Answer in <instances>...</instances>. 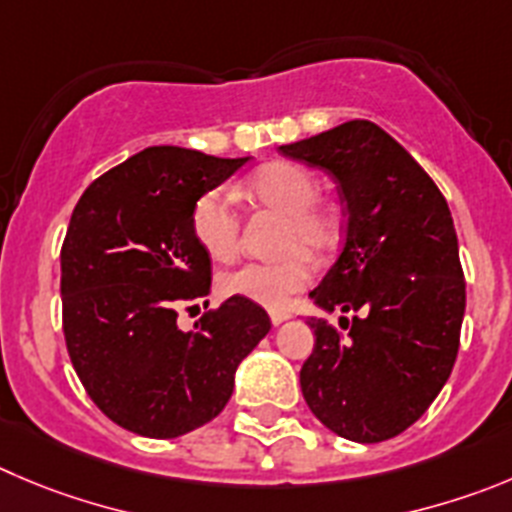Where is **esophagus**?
I'll return each instance as SVG.
<instances>
[{"instance_id": "obj_1", "label": "esophagus", "mask_w": 512, "mask_h": 512, "mask_svg": "<svg viewBox=\"0 0 512 512\" xmlns=\"http://www.w3.org/2000/svg\"><path fill=\"white\" fill-rule=\"evenodd\" d=\"M270 321H272V326H280V323L290 321V313H285V310H272Z\"/></svg>"}]
</instances>
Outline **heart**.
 I'll return each mask as SVG.
<instances>
[{"label":"heart","mask_w":512,"mask_h":512,"mask_svg":"<svg viewBox=\"0 0 512 512\" xmlns=\"http://www.w3.org/2000/svg\"><path fill=\"white\" fill-rule=\"evenodd\" d=\"M250 194L265 207L288 217L285 247L288 257L278 262H245L224 272L219 288L227 295L252 300L270 310H283L313 280V257L336 245L341 219L321 199V184L305 166L278 161L257 171L250 179ZM240 212L229 189H209L191 209V232L199 247L214 260H229L240 250ZM303 246V251L297 247Z\"/></svg>","instance_id":"b5f03b06"}]
</instances>
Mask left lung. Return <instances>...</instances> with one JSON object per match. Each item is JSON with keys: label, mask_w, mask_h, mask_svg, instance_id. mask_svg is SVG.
Returning <instances> with one entry per match:
<instances>
[{"label": "left lung", "mask_w": 512, "mask_h": 512, "mask_svg": "<svg viewBox=\"0 0 512 512\" xmlns=\"http://www.w3.org/2000/svg\"><path fill=\"white\" fill-rule=\"evenodd\" d=\"M323 169L346 202V242L310 293L353 310L341 333L310 315L315 346L300 369L310 412L331 432L371 444L412 427L447 384L460 348L465 275L447 199L427 171L371 121H348L280 146Z\"/></svg>", "instance_id": "8db88e82"}]
</instances>
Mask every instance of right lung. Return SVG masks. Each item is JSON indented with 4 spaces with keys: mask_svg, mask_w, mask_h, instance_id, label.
I'll use <instances>...</instances> for the list:
<instances>
[{
    "mask_svg": "<svg viewBox=\"0 0 512 512\" xmlns=\"http://www.w3.org/2000/svg\"><path fill=\"white\" fill-rule=\"evenodd\" d=\"M151 146L83 191L60 252L62 331L95 407L141 437L212 422L242 358L270 333L265 308L224 300L181 331L176 308L212 288L191 209L250 161Z\"/></svg>",
    "mask_w": 512,
    "mask_h": 512,
    "instance_id": "1",
    "label": "right lung"
}]
</instances>
